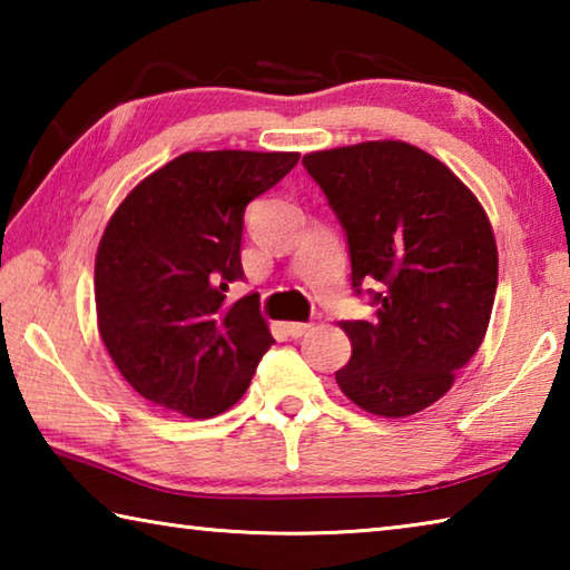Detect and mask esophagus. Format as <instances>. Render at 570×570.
<instances>
[{
    "label": "esophagus",
    "instance_id": "obj_1",
    "mask_svg": "<svg viewBox=\"0 0 570 570\" xmlns=\"http://www.w3.org/2000/svg\"><path fill=\"white\" fill-rule=\"evenodd\" d=\"M312 330H314V324H308V322L286 324V332H288V336H292V340H298V336H304V334H308Z\"/></svg>",
    "mask_w": 570,
    "mask_h": 570
}]
</instances>
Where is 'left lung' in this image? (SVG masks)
I'll list each match as a JSON object with an SVG mask.
<instances>
[{
  "mask_svg": "<svg viewBox=\"0 0 570 570\" xmlns=\"http://www.w3.org/2000/svg\"><path fill=\"white\" fill-rule=\"evenodd\" d=\"M344 228L352 288L370 322H342L352 360L336 384L382 417H407L445 394L480 350L498 288L485 210L445 163L400 140L304 156Z\"/></svg>",
  "mask_w": 570,
  "mask_h": 570,
  "instance_id": "left-lung-1",
  "label": "left lung"
}]
</instances>
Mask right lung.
<instances>
[{
	"instance_id": "1",
	"label": "right lung",
	"mask_w": 570,
	"mask_h": 570,
	"mask_svg": "<svg viewBox=\"0 0 570 570\" xmlns=\"http://www.w3.org/2000/svg\"><path fill=\"white\" fill-rule=\"evenodd\" d=\"M298 153H183L132 188L95 258L100 336L130 387L193 420L240 400L274 344L258 294L244 282L240 236L250 200L274 188Z\"/></svg>"
}]
</instances>
